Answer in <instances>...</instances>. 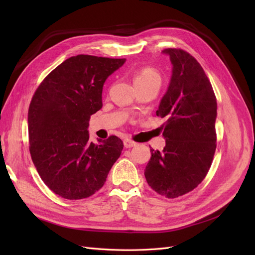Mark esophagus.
I'll use <instances>...</instances> for the list:
<instances>
[{"label":"esophagus","instance_id":"esophagus-1","mask_svg":"<svg viewBox=\"0 0 255 255\" xmlns=\"http://www.w3.org/2000/svg\"><path fill=\"white\" fill-rule=\"evenodd\" d=\"M123 144H125L126 148H132V146H135L137 143L135 141H132L130 139H125L123 140Z\"/></svg>","mask_w":255,"mask_h":255}]
</instances>
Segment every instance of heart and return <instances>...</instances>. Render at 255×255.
<instances>
[{"label":"heart","instance_id":"1","mask_svg":"<svg viewBox=\"0 0 255 255\" xmlns=\"http://www.w3.org/2000/svg\"><path fill=\"white\" fill-rule=\"evenodd\" d=\"M133 80L135 86L137 85H144V84H152L155 83L160 85V75L155 70V69L145 66L140 68L139 70L136 71L133 75Z\"/></svg>","mask_w":255,"mask_h":255}]
</instances>
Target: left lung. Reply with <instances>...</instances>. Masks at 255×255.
I'll return each instance as SVG.
<instances>
[{
	"label": "left lung",
	"mask_w": 255,
	"mask_h": 255,
	"mask_svg": "<svg viewBox=\"0 0 255 255\" xmlns=\"http://www.w3.org/2000/svg\"><path fill=\"white\" fill-rule=\"evenodd\" d=\"M172 76L156 115L166 145L151 149L144 176L157 194L174 199L195 189L206 176L216 151L217 100L212 84L197 59L182 49H165Z\"/></svg>",
	"instance_id": "1"
}]
</instances>
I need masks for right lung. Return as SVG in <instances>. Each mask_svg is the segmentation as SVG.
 I'll return each instance as SVG.
<instances>
[{"mask_svg": "<svg viewBox=\"0 0 255 255\" xmlns=\"http://www.w3.org/2000/svg\"><path fill=\"white\" fill-rule=\"evenodd\" d=\"M126 58L76 55L40 83L28 109V141L33 163L57 196L80 200L102 188L120 156L117 136L89 142L90 116L102 109L106 79Z\"/></svg>", "mask_w": 255, "mask_h": 255, "instance_id": "right-lung-1", "label": "right lung"}]
</instances>
